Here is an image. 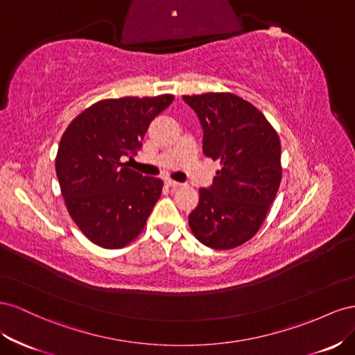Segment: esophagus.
<instances>
[{
  "instance_id": "34e87169",
  "label": "esophagus",
  "mask_w": 355,
  "mask_h": 355,
  "mask_svg": "<svg viewBox=\"0 0 355 355\" xmlns=\"http://www.w3.org/2000/svg\"><path fill=\"white\" fill-rule=\"evenodd\" d=\"M165 183H166V186H168V187H172V189H177V187H180V186H181V183H178V181L169 180V178L165 181Z\"/></svg>"
}]
</instances>
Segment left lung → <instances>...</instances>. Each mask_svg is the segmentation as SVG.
Listing matches in <instances>:
<instances>
[{"mask_svg": "<svg viewBox=\"0 0 355 355\" xmlns=\"http://www.w3.org/2000/svg\"><path fill=\"white\" fill-rule=\"evenodd\" d=\"M204 128V153L220 160L214 183L199 189L189 214L191 234L214 250L254 236L279 189L281 141L261 111L230 92L184 95Z\"/></svg>", "mask_w": 355, "mask_h": 355, "instance_id": "left-lung-1", "label": "left lung"}]
</instances>
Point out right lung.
<instances>
[{"label": "right lung", "instance_id": "add662e5", "mask_svg": "<svg viewBox=\"0 0 355 355\" xmlns=\"http://www.w3.org/2000/svg\"><path fill=\"white\" fill-rule=\"evenodd\" d=\"M174 95L101 99L65 129L56 155V175L71 218L94 244L123 248L144 230L164 181L128 166L141 148L150 121Z\"/></svg>", "mask_w": 355, "mask_h": 355}]
</instances>
